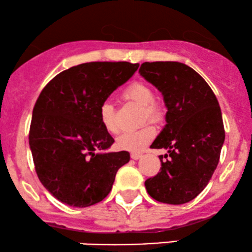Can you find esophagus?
Returning a JSON list of instances; mask_svg holds the SVG:
<instances>
[{
  "mask_svg": "<svg viewBox=\"0 0 252 252\" xmlns=\"http://www.w3.org/2000/svg\"><path fill=\"white\" fill-rule=\"evenodd\" d=\"M142 158V154H140V153H132L131 154V158L132 160H138V158Z\"/></svg>",
  "mask_w": 252,
  "mask_h": 252,
  "instance_id": "34e87169",
  "label": "esophagus"
}]
</instances>
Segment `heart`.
I'll return each mask as SVG.
<instances>
[{
  "label": "heart",
  "instance_id": "1",
  "mask_svg": "<svg viewBox=\"0 0 252 252\" xmlns=\"http://www.w3.org/2000/svg\"><path fill=\"white\" fill-rule=\"evenodd\" d=\"M124 99L141 106V121L150 123L160 122L162 118V108L154 100V91L152 88L143 83H134L128 86L123 92ZM99 118L103 126L110 134H117L120 126L116 121V110L115 105L110 100H105L99 108ZM155 131L150 126L135 130L126 131L117 137V147L126 152L138 153L146 148L154 138Z\"/></svg>",
  "mask_w": 252,
  "mask_h": 252
}]
</instances>
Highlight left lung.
<instances>
[{
	"instance_id": "obj_1",
	"label": "left lung",
	"mask_w": 252,
	"mask_h": 252,
	"mask_svg": "<svg viewBox=\"0 0 252 252\" xmlns=\"http://www.w3.org/2000/svg\"><path fill=\"white\" fill-rule=\"evenodd\" d=\"M140 74L162 94L166 126L150 147L167 149L161 169L144 185L164 204L181 205L207 186L219 162L225 140L220 106L209 84L178 62L143 63Z\"/></svg>"
}]
</instances>
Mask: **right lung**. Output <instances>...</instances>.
<instances>
[{
  "mask_svg": "<svg viewBox=\"0 0 252 252\" xmlns=\"http://www.w3.org/2000/svg\"><path fill=\"white\" fill-rule=\"evenodd\" d=\"M126 62L85 63L54 77L33 109L30 147L36 174L54 198L73 207L102 201L128 152L106 150L115 142L99 118L100 105L137 71Z\"/></svg>",
  "mask_w": 252,
  "mask_h": 252,
  "instance_id": "right-lung-1",
  "label": "right lung"
}]
</instances>
